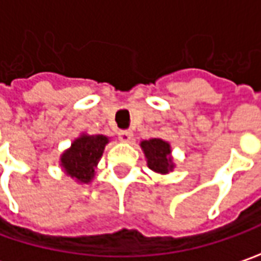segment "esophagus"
Returning a JSON list of instances; mask_svg holds the SVG:
<instances>
[{"label":"esophagus","mask_w":261,"mask_h":261,"mask_svg":"<svg viewBox=\"0 0 261 261\" xmlns=\"http://www.w3.org/2000/svg\"><path fill=\"white\" fill-rule=\"evenodd\" d=\"M131 137H133V133L130 130H121L118 133V139L121 141H130Z\"/></svg>","instance_id":"esophagus-1"}]
</instances>
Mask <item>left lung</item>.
I'll return each instance as SVG.
<instances>
[{"label": "left lung", "mask_w": 261, "mask_h": 261, "mask_svg": "<svg viewBox=\"0 0 261 261\" xmlns=\"http://www.w3.org/2000/svg\"><path fill=\"white\" fill-rule=\"evenodd\" d=\"M141 148L144 150V154L147 158V165L151 170L158 173H167L172 167L170 156V146L169 143L160 139L146 140L141 143Z\"/></svg>", "instance_id": "1"}]
</instances>
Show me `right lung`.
I'll return each mask as SVG.
<instances>
[{
	"label": "right lung",
	"mask_w": 261,
	"mask_h": 261,
	"mask_svg": "<svg viewBox=\"0 0 261 261\" xmlns=\"http://www.w3.org/2000/svg\"><path fill=\"white\" fill-rule=\"evenodd\" d=\"M108 139L103 136H82L73 141L72 147L60 159L66 173L82 184H88L94 177L95 166L102 156Z\"/></svg>",
	"instance_id": "obj_1"
}]
</instances>
